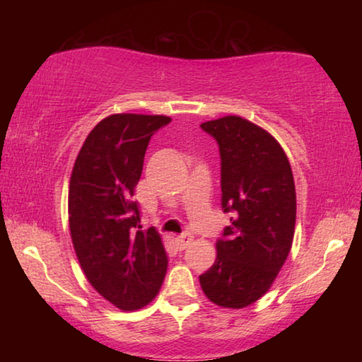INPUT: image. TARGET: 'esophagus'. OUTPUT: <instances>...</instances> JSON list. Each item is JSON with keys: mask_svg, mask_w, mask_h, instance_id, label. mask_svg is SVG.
<instances>
[{"mask_svg": "<svg viewBox=\"0 0 362 362\" xmlns=\"http://www.w3.org/2000/svg\"><path fill=\"white\" fill-rule=\"evenodd\" d=\"M175 243H177V247H179V249H185L193 243V236L189 235V233H183V235L177 238Z\"/></svg>", "mask_w": 362, "mask_h": 362, "instance_id": "1", "label": "esophagus"}]
</instances>
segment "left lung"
Here are the masks:
<instances>
[{
  "label": "left lung",
  "instance_id": "obj_1",
  "mask_svg": "<svg viewBox=\"0 0 362 362\" xmlns=\"http://www.w3.org/2000/svg\"><path fill=\"white\" fill-rule=\"evenodd\" d=\"M201 129L218 145L222 209L233 217L199 283L211 302L244 308L269 289L291 252L297 209L292 169L274 137L240 116L203 122Z\"/></svg>",
  "mask_w": 362,
  "mask_h": 362
}]
</instances>
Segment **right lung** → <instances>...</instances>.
I'll list each match as a JSON object with an SVG mask.
<instances>
[{
    "label": "right lung",
    "mask_w": 362,
    "mask_h": 362,
    "mask_svg": "<svg viewBox=\"0 0 362 362\" xmlns=\"http://www.w3.org/2000/svg\"><path fill=\"white\" fill-rule=\"evenodd\" d=\"M170 121L161 115L108 116L89 132L73 166V247L94 289L124 311L148 305L168 272L156 230H137L140 211L132 196L150 139Z\"/></svg>",
    "instance_id": "right-lung-1"
}]
</instances>
